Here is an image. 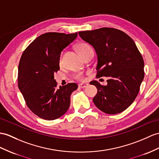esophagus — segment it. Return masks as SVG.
Here are the masks:
<instances>
[{
  "mask_svg": "<svg viewBox=\"0 0 159 159\" xmlns=\"http://www.w3.org/2000/svg\"><path fill=\"white\" fill-rule=\"evenodd\" d=\"M78 86L81 88H86L88 86V84H87V83H81L78 85Z\"/></svg>",
  "mask_w": 159,
  "mask_h": 159,
  "instance_id": "34e87169",
  "label": "esophagus"
}]
</instances>
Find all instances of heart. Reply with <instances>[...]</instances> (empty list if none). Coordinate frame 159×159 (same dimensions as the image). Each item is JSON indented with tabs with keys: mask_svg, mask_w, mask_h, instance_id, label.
<instances>
[{
	"mask_svg": "<svg viewBox=\"0 0 159 159\" xmlns=\"http://www.w3.org/2000/svg\"><path fill=\"white\" fill-rule=\"evenodd\" d=\"M76 50L77 52L80 54V55L81 57H83L85 54H86L88 51H90V50H92L91 46L86 43H80L78 44L76 46ZM59 62L61 63V57H60V59H59ZM75 77L77 80H82L84 78V75L82 73H77V74L75 75Z\"/></svg>",
	"mask_w": 159,
	"mask_h": 159,
	"instance_id": "obj_1",
	"label": "heart"
}]
</instances>
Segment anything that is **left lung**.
<instances>
[{"mask_svg": "<svg viewBox=\"0 0 159 159\" xmlns=\"http://www.w3.org/2000/svg\"><path fill=\"white\" fill-rule=\"evenodd\" d=\"M97 55L96 77H108L106 86L90 82L97 88L93 98L96 107L110 115L121 113L134 101L144 77V63L134 41L121 30L102 28L78 32Z\"/></svg>", "mask_w": 159, "mask_h": 159, "instance_id": "1", "label": "left lung"}]
</instances>
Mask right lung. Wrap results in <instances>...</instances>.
I'll list each match as a JSON object with an SVG mask.
<instances>
[{
    "label": "right lung",
    "instance_id": "add662e5",
    "mask_svg": "<svg viewBox=\"0 0 159 159\" xmlns=\"http://www.w3.org/2000/svg\"><path fill=\"white\" fill-rule=\"evenodd\" d=\"M77 36L47 32L36 38L23 52L18 67V87L27 106L38 117L54 120L63 115L70 106L75 83L57 88L55 73L59 70L63 50Z\"/></svg>",
    "mask_w": 159,
    "mask_h": 159
}]
</instances>
